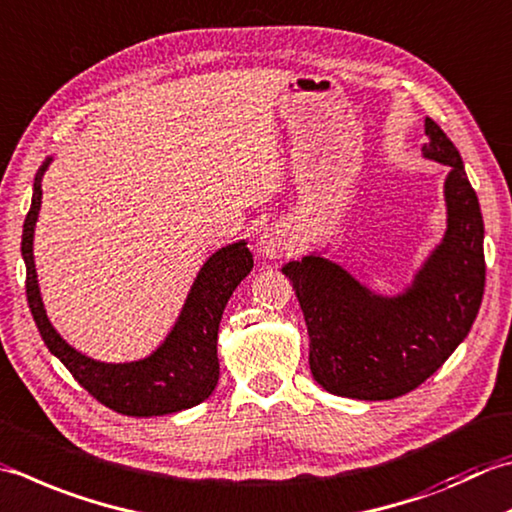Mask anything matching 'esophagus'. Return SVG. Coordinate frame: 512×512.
Masks as SVG:
<instances>
[{"label": "esophagus", "instance_id": "34e87169", "mask_svg": "<svg viewBox=\"0 0 512 512\" xmlns=\"http://www.w3.org/2000/svg\"><path fill=\"white\" fill-rule=\"evenodd\" d=\"M288 233L282 224L268 226L259 237V253L268 259H279L288 250Z\"/></svg>", "mask_w": 512, "mask_h": 512}]
</instances>
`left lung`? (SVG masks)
I'll return each mask as SVG.
<instances>
[{
	"label": "left lung",
	"instance_id": "obj_1",
	"mask_svg": "<svg viewBox=\"0 0 512 512\" xmlns=\"http://www.w3.org/2000/svg\"><path fill=\"white\" fill-rule=\"evenodd\" d=\"M426 135L424 155L450 166L448 230L404 295L370 293L317 255L282 268L308 326L310 373L333 395L379 402L422 386L464 342L482 306V210L455 144L430 117Z\"/></svg>",
	"mask_w": 512,
	"mask_h": 512
}]
</instances>
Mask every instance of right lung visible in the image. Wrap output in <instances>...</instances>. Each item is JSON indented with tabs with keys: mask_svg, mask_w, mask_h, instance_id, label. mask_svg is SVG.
Returning <instances> with one entry per match:
<instances>
[{
	"mask_svg": "<svg viewBox=\"0 0 512 512\" xmlns=\"http://www.w3.org/2000/svg\"><path fill=\"white\" fill-rule=\"evenodd\" d=\"M48 162L39 168V175L35 177L33 202H30L22 233L26 297L44 344L99 404L115 413L157 417L202 404L213 393L219 379L217 330L222 313L237 284L253 268V253L246 248V242H237L217 250L208 259L190 288L173 333L153 355L133 364L95 362L70 348L55 333L39 297L33 262V230L39 204H42V173Z\"/></svg>",
	"mask_w": 512,
	"mask_h": 512,
	"instance_id": "obj_1",
	"label": "right lung"
}]
</instances>
